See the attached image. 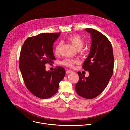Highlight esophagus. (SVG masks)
I'll use <instances>...</instances> for the list:
<instances>
[{
    "instance_id": "esophagus-1",
    "label": "esophagus",
    "mask_w": 130,
    "mask_h": 130,
    "mask_svg": "<svg viewBox=\"0 0 130 130\" xmlns=\"http://www.w3.org/2000/svg\"><path fill=\"white\" fill-rule=\"evenodd\" d=\"M73 72L72 71H71V70H66V74H69V73H72Z\"/></svg>"
}]
</instances>
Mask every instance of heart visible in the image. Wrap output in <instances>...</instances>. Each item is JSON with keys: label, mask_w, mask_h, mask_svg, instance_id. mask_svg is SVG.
I'll return each instance as SVG.
<instances>
[{"label": "heart", "mask_w": 130, "mask_h": 130, "mask_svg": "<svg viewBox=\"0 0 130 130\" xmlns=\"http://www.w3.org/2000/svg\"><path fill=\"white\" fill-rule=\"evenodd\" d=\"M67 40L71 43L72 45L74 46V48L78 51L80 50L84 45V41L81 38V37L78 35H72L71 36H69L67 38ZM60 48L61 44H58L54 49V53L55 55H57L60 53ZM78 61L76 59H65V60L62 62V64L68 66V67H73L74 64L77 63Z\"/></svg>", "instance_id": "heart-1"}]
</instances>
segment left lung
Returning <instances> with one entry per match:
<instances>
[{"instance_id":"obj_1","label":"left lung","mask_w":130,"mask_h":130,"mask_svg":"<svg viewBox=\"0 0 130 130\" xmlns=\"http://www.w3.org/2000/svg\"><path fill=\"white\" fill-rule=\"evenodd\" d=\"M91 37L90 54L82 67L88 70L89 76L85 77L78 72L79 80L75 86L78 95L87 99L95 98L107 87L113 70L114 58L112 47L105 36L93 28H86Z\"/></svg>"}]
</instances>
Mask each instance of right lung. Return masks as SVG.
<instances>
[{"label":"right lung","mask_w":130,"mask_h":130,"mask_svg":"<svg viewBox=\"0 0 130 130\" xmlns=\"http://www.w3.org/2000/svg\"><path fill=\"white\" fill-rule=\"evenodd\" d=\"M60 34L43 33L29 37L21 50L19 67L25 85L34 95L41 99L55 95L65 75V69L60 66L53 72L45 70V64L55 60L53 45Z\"/></svg>","instance_id":"right-lung-1"}]
</instances>
